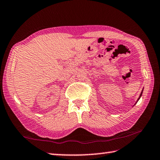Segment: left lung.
Masks as SVG:
<instances>
[{
    "mask_svg": "<svg viewBox=\"0 0 160 160\" xmlns=\"http://www.w3.org/2000/svg\"><path fill=\"white\" fill-rule=\"evenodd\" d=\"M142 92H141V93H140V97H139V98H138V100H139V99L140 98V97H141V96H142Z\"/></svg>",
    "mask_w": 160,
    "mask_h": 160,
    "instance_id": "left-lung-1",
    "label": "left lung"
}]
</instances>
